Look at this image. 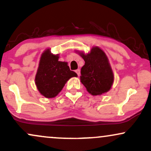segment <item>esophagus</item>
Segmentation results:
<instances>
[{"label":"esophagus","instance_id":"esophagus-1","mask_svg":"<svg viewBox=\"0 0 151 151\" xmlns=\"http://www.w3.org/2000/svg\"><path fill=\"white\" fill-rule=\"evenodd\" d=\"M75 72H76V73H77V74L78 76L80 75V70H79V69H78V70H75Z\"/></svg>","mask_w":151,"mask_h":151}]
</instances>
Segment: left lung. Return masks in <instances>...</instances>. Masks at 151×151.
Listing matches in <instances>:
<instances>
[{"label":"left lung","instance_id":"8db88e82","mask_svg":"<svg viewBox=\"0 0 151 151\" xmlns=\"http://www.w3.org/2000/svg\"><path fill=\"white\" fill-rule=\"evenodd\" d=\"M81 56L85 63L81 69L80 79L86 90L92 95L107 92L113 84L114 74L105 53L95 47L91 52Z\"/></svg>","mask_w":151,"mask_h":151}]
</instances>
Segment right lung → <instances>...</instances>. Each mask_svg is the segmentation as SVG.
<instances>
[{
  "label": "right lung",
  "mask_w": 151,
  "mask_h": 151,
  "mask_svg": "<svg viewBox=\"0 0 151 151\" xmlns=\"http://www.w3.org/2000/svg\"><path fill=\"white\" fill-rule=\"evenodd\" d=\"M59 56L47 50L42 53L35 77V84L41 94L46 98L56 96L71 77L77 74L71 71L67 62L58 61Z\"/></svg>",
  "instance_id": "right-lung-1"
}]
</instances>
